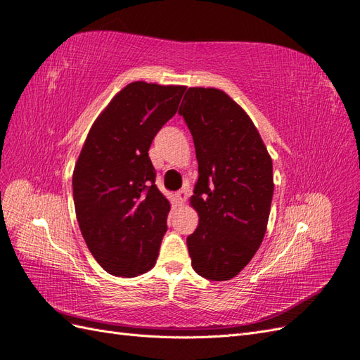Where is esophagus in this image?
Wrapping results in <instances>:
<instances>
[{"label": "esophagus", "mask_w": 360, "mask_h": 360, "mask_svg": "<svg viewBox=\"0 0 360 360\" xmlns=\"http://www.w3.org/2000/svg\"><path fill=\"white\" fill-rule=\"evenodd\" d=\"M186 199H187V191L186 190H179V191L174 193V200H176L178 205H182L184 202H186Z\"/></svg>", "instance_id": "1"}]
</instances>
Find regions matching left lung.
<instances>
[{
  "instance_id": "8db88e82",
  "label": "left lung",
  "mask_w": 360,
  "mask_h": 360,
  "mask_svg": "<svg viewBox=\"0 0 360 360\" xmlns=\"http://www.w3.org/2000/svg\"><path fill=\"white\" fill-rule=\"evenodd\" d=\"M184 117L195 141L199 179L190 198L199 225L187 237L191 266L213 281L233 278L251 262L268 226L272 160L252 120L216 88H188Z\"/></svg>"
}]
</instances>
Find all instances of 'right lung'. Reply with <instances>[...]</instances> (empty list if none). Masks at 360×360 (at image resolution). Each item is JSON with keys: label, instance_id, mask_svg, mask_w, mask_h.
I'll use <instances>...</instances> for the list:
<instances>
[{"label": "right lung", "instance_id": "add662e5", "mask_svg": "<svg viewBox=\"0 0 360 360\" xmlns=\"http://www.w3.org/2000/svg\"><path fill=\"white\" fill-rule=\"evenodd\" d=\"M186 86L132 82L92 124L72 173L76 216L106 272L144 274L158 259L170 202L155 184L149 147L176 114Z\"/></svg>", "mask_w": 360, "mask_h": 360}]
</instances>
